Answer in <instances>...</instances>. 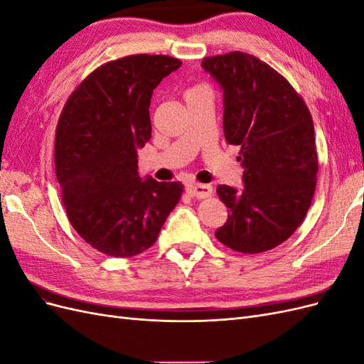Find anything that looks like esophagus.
I'll list each match as a JSON object with an SVG mask.
<instances>
[{
    "label": "esophagus",
    "instance_id": "1",
    "mask_svg": "<svg viewBox=\"0 0 364 364\" xmlns=\"http://www.w3.org/2000/svg\"><path fill=\"white\" fill-rule=\"evenodd\" d=\"M186 193L193 197H197V199H206V197L213 194V186L205 183H191L186 186Z\"/></svg>",
    "mask_w": 364,
    "mask_h": 364
}]
</instances>
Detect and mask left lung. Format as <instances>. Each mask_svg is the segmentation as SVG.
<instances>
[{
    "label": "left lung",
    "instance_id": "1",
    "mask_svg": "<svg viewBox=\"0 0 364 364\" xmlns=\"http://www.w3.org/2000/svg\"><path fill=\"white\" fill-rule=\"evenodd\" d=\"M202 67L222 86L225 138L241 147L245 168L241 191L217 186L229 211L215 237L241 253L270 250L299 228L313 200L318 165L311 114L289 80L252 54L205 58Z\"/></svg>",
    "mask_w": 364,
    "mask_h": 364
}]
</instances>
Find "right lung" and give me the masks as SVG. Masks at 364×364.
Listing matches in <instances>:
<instances>
[{
  "label": "right lung",
  "instance_id": "right-lung-1",
  "mask_svg": "<svg viewBox=\"0 0 364 364\" xmlns=\"http://www.w3.org/2000/svg\"><path fill=\"white\" fill-rule=\"evenodd\" d=\"M182 62L134 54L92 71L59 117L54 162L70 223L87 245L127 258L151 247L183 191L181 182L142 181L138 149L151 138L150 98Z\"/></svg>",
  "mask_w": 364,
  "mask_h": 364
}]
</instances>
